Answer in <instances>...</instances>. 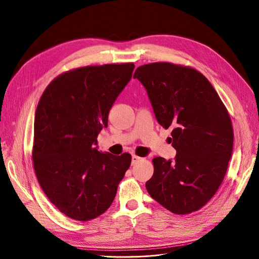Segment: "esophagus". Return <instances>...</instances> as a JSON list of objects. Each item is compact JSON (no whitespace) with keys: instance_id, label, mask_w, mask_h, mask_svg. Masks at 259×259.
<instances>
[{"instance_id":"1","label":"esophagus","mask_w":259,"mask_h":259,"mask_svg":"<svg viewBox=\"0 0 259 259\" xmlns=\"http://www.w3.org/2000/svg\"><path fill=\"white\" fill-rule=\"evenodd\" d=\"M141 159H142V157H140V156H138V155H132V156H131V164H132V165L137 164Z\"/></svg>"}]
</instances>
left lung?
I'll return each mask as SVG.
<instances>
[{"instance_id": "1", "label": "left lung", "mask_w": 259, "mask_h": 259, "mask_svg": "<svg viewBox=\"0 0 259 259\" xmlns=\"http://www.w3.org/2000/svg\"><path fill=\"white\" fill-rule=\"evenodd\" d=\"M157 122L172 128L175 159H153L146 188L152 199L179 215L193 212L215 195L226 176L234 133L216 90L192 67L156 62L138 67Z\"/></svg>"}]
</instances>
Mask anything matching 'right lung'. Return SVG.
<instances>
[{
  "label": "right lung",
  "mask_w": 259,
  "mask_h": 259,
  "mask_svg": "<svg viewBox=\"0 0 259 259\" xmlns=\"http://www.w3.org/2000/svg\"><path fill=\"white\" fill-rule=\"evenodd\" d=\"M133 70V63L80 67L58 76L41 96L33 168L44 194L72 219L105 212L131 164L129 153L99 152L97 137Z\"/></svg>",
  "instance_id": "obj_1"
}]
</instances>
